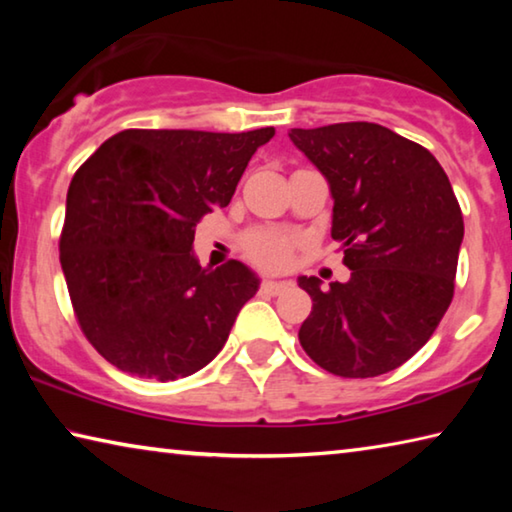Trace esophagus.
I'll return each instance as SVG.
<instances>
[{"label":"esophagus","mask_w":512,"mask_h":512,"mask_svg":"<svg viewBox=\"0 0 512 512\" xmlns=\"http://www.w3.org/2000/svg\"><path fill=\"white\" fill-rule=\"evenodd\" d=\"M289 287H291L289 280H266V282H262L259 291L266 293V296H280V293L287 291Z\"/></svg>","instance_id":"1"}]
</instances>
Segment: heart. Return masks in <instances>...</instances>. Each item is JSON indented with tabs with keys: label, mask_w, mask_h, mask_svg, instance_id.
<instances>
[{
	"label": "heart",
	"mask_w": 512,
	"mask_h": 512,
	"mask_svg": "<svg viewBox=\"0 0 512 512\" xmlns=\"http://www.w3.org/2000/svg\"><path fill=\"white\" fill-rule=\"evenodd\" d=\"M244 253L250 262L257 264L264 271H280L293 257V239L282 232L255 230L244 237Z\"/></svg>",
	"instance_id": "b5f03b06"
}]
</instances>
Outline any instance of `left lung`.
Returning <instances> with one entry per match:
<instances>
[{"mask_svg":"<svg viewBox=\"0 0 512 512\" xmlns=\"http://www.w3.org/2000/svg\"><path fill=\"white\" fill-rule=\"evenodd\" d=\"M289 137L327 178L332 239L352 271L327 291L300 277L314 302L300 345L332 375L379 377L409 361L452 305L461 205L438 160L386 126L345 121Z\"/></svg>","mask_w":512,"mask_h":512,"instance_id":"8db88e82","label":"left lung"}]
</instances>
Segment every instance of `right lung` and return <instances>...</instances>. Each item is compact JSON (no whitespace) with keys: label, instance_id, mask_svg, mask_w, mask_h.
Wrapping results in <instances>:
<instances>
[{"label":"right lung","instance_id":"right-lung-1","mask_svg":"<svg viewBox=\"0 0 512 512\" xmlns=\"http://www.w3.org/2000/svg\"><path fill=\"white\" fill-rule=\"evenodd\" d=\"M273 135V126L128 128L74 173L60 266L81 332L112 366L173 381L221 352L259 280L237 259L203 268L192 255L194 230L230 203L253 153Z\"/></svg>","mask_w":512,"mask_h":512}]
</instances>
